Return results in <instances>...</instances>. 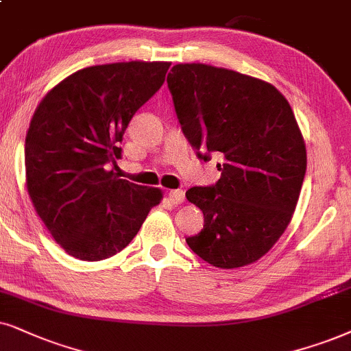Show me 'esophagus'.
Returning a JSON list of instances; mask_svg holds the SVG:
<instances>
[{
  "instance_id": "34e87169",
  "label": "esophagus",
  "mask_w": 351,
  "mask_h": 351,
  "mask_svg": "<svg viewBox=\"0 0 351 351\" xmlns=\"http://www.w3.org/2000/svg\"><path fill=\"white\" fill-rule=\"evenodd\" d=\"M168 201H170L171 204H181L184 201V191H181V189L168 191Z\"/></svg>"
}]
</instances>
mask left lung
Wrapping results in <instances>:
<instances>
[{
    "instance_id": "obj_1",
    "label": "left lung",
    "mask_w": 351,
    "mask_h": 351,
    "mask_svg": "<svg viewBox=\"0 0 351 351\" xmlns=\"http://www.w3.org/2000/svg\"><path fill=\"white\" fill-rule=\"evenodd\" d=\"M167 82L197 157H223L214 186L186 191L204 214L201 233L186 243L214 267L256 263L287 230L303 186L306 145L293 110L272 84L210 64H175Z\"/></svg>"
}]
</instances>
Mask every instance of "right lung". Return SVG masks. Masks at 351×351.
<instances>
[{
	"instance_id": "right-lung-1",
	"label": "right lung",
	"mask_w": 351,
	"mask_h": 351,
	"mask_svg": "<svg viewBox=\"0 0 351 351\" xmlns=\"http://www.w3.org/2000/svg\"><path fill=\"white\" fill-rule=\"evenodd\" d=\"M171 63L130 61L84 68L51 88L25 136V184L48 232L81 261L112 257L131 243L158 188L121 180L106 163L121 158L123 134Z\"/></svg>"
}]
</instances>
